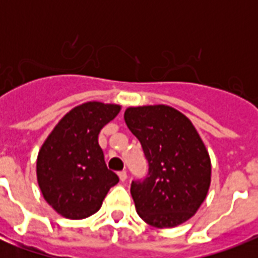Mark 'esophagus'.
Instances as JSON below:
<instances>
[{
  "mask_svg": "<svg viewBox=\"0 0 258 258\" xmlns=\"http://www.w3.org/2000/svg\"><path fill=\"white\" fill-rule=\"evenodd\" d=\"M119 178H120L121 182H125V179H127V172L125 171L119 172Z\"/></svg>",
  "mask_w": 258,
  "mask_h": 258,
  "instance_id": "obj_1",
  "label": "esophagus"
}]
</instances>
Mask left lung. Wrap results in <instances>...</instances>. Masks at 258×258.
Wrapping results in <instances>:
<instances>
[{"label":"left lung","instance_id":"obj_1","mask_svg":"<svg viewBox=\"0 0 258 258\" xmlns=\"http://www.w3.org/2000/svg\"><path fill=\"white\" fill-rule=\"evenodd\" d=\"M124 120L149 162L147 176L131 183L138 214L155 228L183 224L210 187V157L196 127L178 109L163 104L130 107Z\"/></svg>","mask_w":258,"mask_h":258}]
</instances>
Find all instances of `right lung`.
<instances>
[{"label": "right lung", "instance_id": "obj_1", "mask_svg": "<svg viewBox=\"0 0 258 258\" xmlns=\"http://www.w3.org/2000/svg\"><path fill=\"white\" fill-rule=\"evenodd\" d=\"M120 105L88 101L71 109L38 151L37 182L45 201L70 220H83L100 209L119 176L107 169L97 138Z\"/></svg>", "mask_w": 258, "mask_h": 258}]
</instances>
